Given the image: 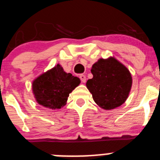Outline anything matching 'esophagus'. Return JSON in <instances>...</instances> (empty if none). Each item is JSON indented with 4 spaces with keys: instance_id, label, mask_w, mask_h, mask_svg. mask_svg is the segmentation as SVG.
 Instances as JSON below:
<instances>
[{
    "instance_id": "esophagus-1",
    "label": "esophagus",
    "mask_w": 160,
    "mask_h": 160,
    "mask_svg": "<svg viewBox=\"0 0 160 160\" xmlns=\"http://www.w3.org/2000/svg\"><path fill=\"white\" fill-rule=\"evenodd\" d=\"M79 78H80L81 81H82V82H83V83H85V82H86V77H85V75H79Z\"/></svg>"
}]
</instances>
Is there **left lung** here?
I'll use <instances>...</instances> for the list:
<instances>
[{
    "label": "left lung",
    "instance_id": "8db88e82",
    "mask_svg": "<svg viewBox=\"0 0 160 160\" xmlns=\"http://www.w3.org/2000/svg\"><path fill=\"white\" fill-rule=\"evenodd\" d=\"M93 78L86 82L96 104L104 110L122 105L130 93L132 77L128 69L116 58L98 60L91 69Z\"/></svg>",
    "mask_w": 160,
    "mask_h": 160
}]
</instances>
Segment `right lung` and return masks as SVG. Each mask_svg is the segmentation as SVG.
Here are the masks:
<instances>
[{
	"mask_svg": "<svg viewBox=\"0 0 160 160\" xmlns=\"http://www.w3.org/2000/svg\"><path fill=\"white\" fill-rule=\"evenodd\" d=\"M81 81L71 73H66L61 64L35 78L32 88L36 102L46 108L57 110L67 103L69 94L78 86Z\"/></svg>",
	"mask_w": 160,
	"mask_h": 160,
	"instance_id": "right-lung-1",
	"label": "right lung"
}]
</instances>
